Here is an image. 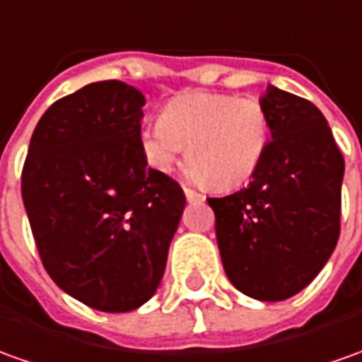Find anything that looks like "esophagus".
Segmentation results:
<instances>
[{
  "label": "esophagus",
  "instance_id": "34e87169",
  "mask_svg": "<svg viewBox=\"0 0 362 362\" xmlns=\"http://www.w3.org/2000/svg\"><path fill=\"white\" fill-rule=\"evenodd\" d=\"M184 194H186V200H188V202H202V200H204V196H202L200 192L192 190V188H186V186H184Z\"/></svg>",
  "mask_w": 362,
  "mask_h": 362
}]
</instances>
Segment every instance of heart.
Listing matches in <instances>:
<instances>
[{
    "mask_svg": "<svg viewBox=\"0 0 362 362\" xmlns=\"http://www.w3.org/2000/svg\"><path fill=\"white\" fill-rule=\"evenodd\" d=\"M272 142V117L259 98L198 90L170 100L160 122L140 132L154 170L168 172L184 148L194 180L230 190L250 180Z\"/></svg>",
    "mask_w": 362,
    "mask_h": 362,
    "instance_id": "obj_1",
    "label": "heart"
}]
</instances>
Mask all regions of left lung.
Here are the masks:
<instances>
[{
	"mask_svg": "<svg viewBox=\"0 0 362 362\" xmlns=\"http://www.w3.org/2000/svg\"><path fill=\"white\" fill-rule=\"evenodd\" d=\"M272 142L253 180L208 198L232 285L259 301L299 293L329 262L341 232L345 160L313 103L269 85Z\"/></svg>",
	"mask_w": 362,
	"mask_h": 362,
	"instance_id": "1",
	"label": "left lung"
}]
</instances>
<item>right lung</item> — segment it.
I'll list each match as a JSON object with an SVG mask.
<instances>
[{"label":"right lung","instance_id":"add662e5","mask_svg":"<svg viewBox=\"0 0 362 362\" xmlns=\"http://www.w3.org/2000/svg\"><path fill=\"white\" fill-rule=\"evenodd\" d=\"M144 95L98 81L53 103L29 142L21 196L43 267L81 303L124 313L156 293L186 196L140 148Z\"/></svg>","mask_w":362,"mask_h":362}]
</instances>
